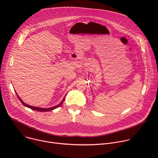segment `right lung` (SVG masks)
Instances as JSON below:
<instances>
[{
    "label": "right lung",
    "instance_id": "1",
    "mask_svg": "<svg viewBox=\"0 0 158 158\" xmlns=\"http://www.w3.org/2000/svg\"><path fill=\"white\" fill-rule=\"evenodd\" d=\"M16 94H17L18 98L19 99V100L20 101V102H22V104H23L24 106L27 107H29V108H30V109H33V110H34L40 111V112H48V111H50V110H53V109H55L57 108L58 107H59V106L62 104V102H64V99H65V97H64V99H62V101L60 102V103H59L58 105H57V106H54V107H49V108H42V107H34V106H29V105H28V104L24 103V102H23V101H22V100L20 98V97L17 95V93H16Z\"/></svg>",
    "mask_w": 158,
    "mask_h": 158
}]
</instances>
